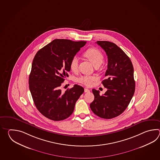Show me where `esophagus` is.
Listing matches in <instances>:
<instances>
[{
  "mask_svg": "<svg viewBox=\"0 0 160 160\" xmlns=\"http://www.w3.org/2000/svg\"><path fill=\"white\" fill-rule=\"evenodd\" d=\"M84 91H85V92H90V90L88 88H85Z\"/></svg>",
  "mask_w": 160,
  "mask_h": 160,
  "instance_id": "esophagus-1",
  "label": "esophagus"
}]
</instances>
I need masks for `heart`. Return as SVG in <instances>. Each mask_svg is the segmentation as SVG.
Here are the masks:
<instances>
[{"mask_svg":"<svg viewBox=\"0 0 160 160\" xmlns=\"http://www.w3.org/2000/svg\"><path fill=\"white\" fill-rule=\"evenodd\" d=\"M83 55L92 62V64L95 68L99 67L103 61V55L102 54V52L95 48H90L88 49L83 53ZM78 58L74 57L72 58L70 63V68L72 72H77L78 70ZM97 79V77L95 76L83 75L78 79V81L86 86H90L92 85L94 82Z\"/></svg>","mask_w":160,"mask_h":160,"instance_id":"b5f03b06","label":"heart"}]
</instances>
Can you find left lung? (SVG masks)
<instances>
[{
  "mask_svg": "<svg viewBox=\"0 0 160 160\" xmlns=\"http://www.w3.org/2000/svg\"><path fill=\"white\" fill-rule=\"evenodd\" d=\"M108 56L106 79L102 83L108 90L99 95L92 89L94 99L90 107L95 115L111 119L122 114L129 105L135 92L134 68L129 57L115 43L109 41H97Z\"/></svg>",
  "mask_w": 160,
  "mask_h": 160,
  "instance_id": "left-lung-1",
  "label": "left lung"
}]
</instances>
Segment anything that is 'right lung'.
<instances>
[{
  "label": "right lung",
  "instance_id": "right-lung-1",
  "mask_svg": "<svg viewBox=\"0 0 160 160\" xmlns=\"http://www.w3.org/2000/svg\"><path fill=\"white\" fill-rule=\"evenodd\" d=\"M86 42L54 39L34 57L29 88L35 105L42 115L55 121L66 119L73 112L75 103L84 92L75 85L64 92L62 83L70 71V63Z\"/></svg>",
  "mask_w": 160,
  "mask_h": 160
}]
</instances>
